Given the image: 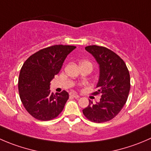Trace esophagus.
Listing matches in <instances>:
<instances>
[{"mask_svg":"<svg viewBox=\"0 0 151 151\" xmlns=\"http://www.w3.org/2000/svg\"><path fill=\"white\" fill-rule=\"evenodd\" d=\"M70 96H71V97H74V98H79V97H80V96H79L78 94H77V93H70Z\"/></svg>","mask_w":151,"mask_h":151,"instance_id":"esophagus-1","label":"esophagus"}]
</instances>
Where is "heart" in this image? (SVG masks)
Instances as JSON below:
<instances>
[{
  "label": "heart",
  "mask_w": 151,
  "mask_h": 151,
  "mask_svg": "<svg viewBox=\"0 0 151 151\" xmlns=\"http://www.w3.org/2000/svg\"><path fill=\"white\" fill-rule=\"evenodd\" d=\"M82 63H89V62H87V61H83V62H82Z\"/></svg>",
  "instance_id": "heart-1"
}]
</instances>
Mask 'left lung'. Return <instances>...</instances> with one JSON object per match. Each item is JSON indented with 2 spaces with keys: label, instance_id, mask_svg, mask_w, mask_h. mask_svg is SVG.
<instances>
[{
  "label": "left lung",
  "instance_id": "8db88e82",
  "mask_svg": "<svg viewBox=\"0 0 151 151\" xmlns=\"http://www.w3.org/2000/svg\"><path fill=\"white\" fill-rule=\"evenodd\" d=\"M99 65V79L94 95L101 93L99 102L83 110L84 116L96 123L111 120L120 112L126 103L131 88L130 74L123 60L115 52L104 46H86Z\"/></svg>",
  "mask_w": 151,
  "mask_h": 151
}]
</instances>
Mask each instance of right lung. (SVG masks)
I'll return each instance as SVG.
<instances>
[{
	"label": "right lung",
	"mask_w": 151,
	"mask_h": 151,
	"mask_svg": "<svg viewBox=\"0 0 151 151\" xmlns=\"http://www.w3.org/2000/svg\"><path fill=\"white\" fill-rule=\"evenodd\" d=\"M76 46L55 45L40 49L24 62L18 79V91L23 106L31 116L41 121L56 118L62 112L68 93H53L50 82L59 73L67 55Z\"/></svg>",
	"instance_id": "obj_1"
}]
</instances>
